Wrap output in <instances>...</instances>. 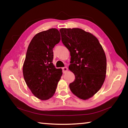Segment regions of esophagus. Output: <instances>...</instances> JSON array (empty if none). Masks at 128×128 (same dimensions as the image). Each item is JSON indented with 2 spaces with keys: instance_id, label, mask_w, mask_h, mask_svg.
Wrapping results in <instances>:
<instances>
[{
  "instance_id": "34e87169",
  "label": "esophagus",
  "mask_w": 128,
  "mask_h": 128,
  "mask_svg": "<svg viewBox=\"0 0 128 128\" xmlns=\"http://www.w3.org/2000/svg\"><path fill=\"white\" fill-rule=\"evenodd\" d=\"M62 72H63V73H66L67 71H68V68L66 66L63 67V68H62Z\"/></svg>"
}]
</instances>
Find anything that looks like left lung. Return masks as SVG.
I'll list each match as a JSON object with an SVG mask.
<instances>
[{"label": "left lung", "mask_w": 128, "mask_h": 128, "mask_svg": "<svg viewBox=\"0 0 128 128\" xmlns=\"http://www.w3.org/2000/svg\"><path fill=\"white\" fill-rule=\"evenodd\" d=\"M62 41L70 54L69 69L75 80L71 92L84 100L100 90L105 80L107 60L102 46L94 36L79 28L60 29Z\"/></svg>", "instance_id": "1"}]
</instances>
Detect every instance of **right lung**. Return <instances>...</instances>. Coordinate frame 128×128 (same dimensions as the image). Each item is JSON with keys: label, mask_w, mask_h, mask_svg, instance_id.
<instances>
[{"label": "right lung", "mask_w": 128, "mask_h": 128, "mask_svg": "<svg viewBox=\"0 0 128 128\" xmlns=\"http://www.w3.org/2000/svg\"><path fill=\"white\" fill-rule=\"evenodd\" d=\"M60 40L59 30L52 28L36 34L28 46L24 78L34 96L41 100L53 96L62 74V69H56L52 63L53 48Z\"/></svg>", "instance_id": "1"}]
</instances>
